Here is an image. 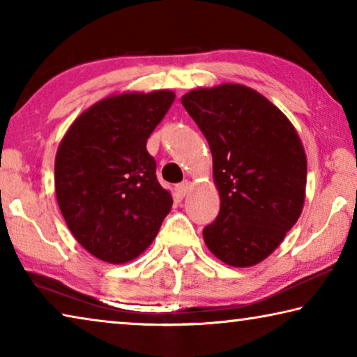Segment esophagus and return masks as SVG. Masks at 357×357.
<instances>
[{
  "mask_svg": "<svg viewBox=\"0 0 357 357\" xmlns=\"http://www.w3.org/2000/svg\"><path fill=\"white\" fill-rule=\"evenodd\" d=\"M174 190H176V193H178V195H179L181 198H184V197L187 195V193H189V192L192 190L190 181H183V183L174 187Z\"/></svg>",
  "mask_w": 357,
  "mask_h": 357,
  "instance_id": "34e87169",
  "label": "esophagus"
}]
</instances>
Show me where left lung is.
<instances>
[{
  "mask_svg": "<svg viewBox=\"0 0 357 357\" xmlns=\"http://www.w3.org/2000/svg\"><path fill=\"white\" fill-rule=\"evenodd\" d=\"M181 102L209 143L220 195L204 243L228 266L261 263L304 208L307 157L298 132L280 108L239 83L192 89Z\"/></svg>",
  "mask_w": 357,
  "mask_h": 357,
  "instance_id": "1",
  "label": "left lung"
}]
</instances>
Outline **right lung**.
<instances>
[{
  "instance_id": "right-lung-1",
  "label": "right lung",
  "mask_w": 357,
  "mask_h": 357,
  "mask_svg": "<svg viewBox=\"0 0 357 357\" xmlns=\"http://www.w3.org/2000/svg\"><path fill=\"white\" fill-rule=\"evenodd\" d=\"M174 93H114L70 124L55 157V192L66 223L84 250L110 264L148 249L173 198L155 178L146 142Z\"/></svg>"
}]
</instances>
